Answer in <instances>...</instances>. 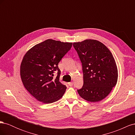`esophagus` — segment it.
I'll return each mask as SVG.
<instances>
[{"label":"esophagus","mask_w":135,"mask_h":135,"mask_svg":"<svg viewBox=\"0 0 135 135\" xmlns=\"http://www.w3.org/2000/svg\"><path fill=\"white\" fill-rule=\"evenodd\" d=\"M68 84H69V86H72L73 84V81H71V82H69Z\"/></svg>","instance_id":"1"}]
</instances>
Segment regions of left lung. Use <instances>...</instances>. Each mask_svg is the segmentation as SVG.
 I'll return each instance as SVG.
<instances>
[{
    "mask_svg": "<svg viewBox=\"0 0 135 135\" xmlns=\"http://www.w3.org/2000/svg\"><path fill=\"white\" fill-rule=\"evenodd\" d=\"M82 64L83 85L78 89L79 96L89 102L100 101L115 86L118 69L109 49L96 40L73 43Z\"/></svg>",
    "mask_w": 135,
    "mask_h": 135,
    "instance_id": "8db88e82",
    "label": "left lung"
}]
</instances>
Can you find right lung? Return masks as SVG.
I'll return each instance as SVG.
<instances>
[{
  "label": "right lung",
  "mask_w": 135,
  "mask_h": 135,
  "mask_svg": "<svg viewBox=\"0 0 135 135\" xmlns=\"http://www.w3.org/2000/svg\"><path fill=\"white\" fill-rule=\"evenodd\" d=\"M73 43L47 39L36 44L23 56L20 75L24 87L39 101L44 104L60 99L66 89L60 81L58 64L70 50ZM58 75L55 79L54 73Z\"/></svg>",
  "instance_id": "right-lung-1"
}]
</instances>
